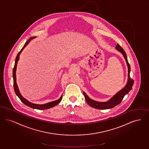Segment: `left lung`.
<instances>
[{
    "label": "left lung",
    "mask_w": 149,
    "mask_h": 149,
    "mask_svg": "<svg viewBox=\"0 0 149 149\" xmlns=\"http://www.w3.org/2000/svg\"><path fill=\"white\" fill-rule=\"evenodd\" d=\"M116 49L118 51L121 52L122 54L123 55V57L125 58L126 64L128 68V79L127 82L125 86L123 87L122 90L118 91L117 93H116L113 97L110 98L109 100L106 102H98L95 101L93 100H92L90 97H88L87 94L83 92V94L84 95V98L86 99V102L90 106L97 109H101V110H106L109 109L114 107L115 106H117V104H120L122 101L124 96L127 94L129 92L130 90L132 89V87L134 84V81H132L131 78L130 77V65L128 62L126 54V53L124 51L123 49L121 48V47L118 44L116 46Z\"/></svg>",
    "instance_id": "left-lung-1"
}]
</instances>
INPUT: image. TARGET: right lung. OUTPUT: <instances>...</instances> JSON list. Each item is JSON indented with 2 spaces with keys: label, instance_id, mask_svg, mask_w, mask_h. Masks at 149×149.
Here are the masks:
<instances>
[{
  "label": "right lung",
  "instance_id": "1",
  "mask_svg": "<svg viewBox=\"0 0 149 149\" xmlns=\"http://www.w3.org/2000/svg\"><path fill=\"white\" fill-rule=\"evenodd\" d=\"M36 38V37H31L29 39H28L27 40V42H26L25 45L23 46V47L22 48V49H21V51H20L17 57L15 58V64H14V67L13 68V83H14V91L15 92V94L17 95V96L19 98L20 101L23 103L24 104H25L27 106L29 107H31L32 109H37V110H46V109H50V108H52L53 107H54L55 106H56L57 104H58L62 100V97H63V95H62L61 97L58 99L57 100H56V101H52V102H48V103H47L45 104H34L32 102H29L28 100H27L25 98L22 96V95H21V93H20L19 90V88H18V85L17 84V79H16V71H17V63H18V62L19 59V56L21 52L23 51V50L24 49V48L26 47V46L27 45H28V43L31 42V40H32L33 39Z\"/></svg>",
  "mask_w": 149,
  "mask_h": 149
}]
</instances>
